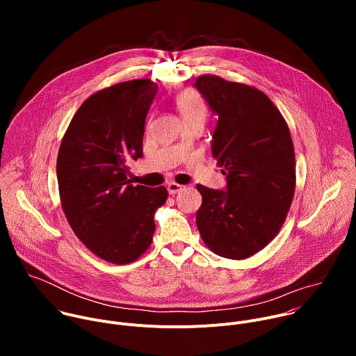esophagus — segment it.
I'll use <instances>...</instances> for the list:
<instances>
[{"label": "esophagus", "instance_id": "34e87169", "mask_svg": "<svg viewBox=\"0 0 356 356\" xmlns=\"http://www.w3.org/2000/svg\"><path fill=\"white\" fill-rule=\"evenodd\" d=\"M181 190H184V186H181V184H179V183L172 181V183L168 184V191H169V194H172V195L180 193Z\"/></svg>", "mask_w": 356, "mask_h": 356}]
</instances>
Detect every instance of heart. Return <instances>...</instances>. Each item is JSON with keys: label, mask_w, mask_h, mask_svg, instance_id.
<instances>
[{"label": "heart", "mask_w": 356, "mask_h": 356, "mask_svg": "<svg viewBox=\"0 0 356 356\" xmlns=\"http://www.w3.org/2000/svg\"><path fill=\"white\" fill-rule=\"evenodd\" d=\"M177 110L184 122L201 120L204 121L207 117V104L204 98L195 90H186L180 92L176 98Z\"/></svg>", "instance_id": "heart-1"}]
</instances>
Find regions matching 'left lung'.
<instances>
[{
    "label": "left lung",
    "mask_w": 356,
    "mask_h": 356,
    "mask_svg": "<svg viewBox=\"0 0 356 356\" xmlns=\"http://www.w3.org/2000/svg\"><path fill=\"white\" fill-rule=\"evenodd\" d=\"M194 86L218 114L211 152L228 181L227 191L197 184V228L216 255L246 259L273 241L291 206L296 156L289 125L257 87L216 74L198 76Z\"/></svg>",
    "instance_id": "8db88e82"
}]
</instances>
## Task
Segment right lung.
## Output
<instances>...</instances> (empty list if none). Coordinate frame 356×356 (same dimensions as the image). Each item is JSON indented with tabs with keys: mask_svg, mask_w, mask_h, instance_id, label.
I'll list each match as a JSON object with an SVG mask.
<instances>
[{
	"mask_svg": "<svg viewBox=\"0 0 356 356\" xmlns=\"http://www.w3.org/2000/svg\"><path fill=\"white\" fill-rule=\"evenodd\" d=\"M158 86L117 83L90 95L72 118L58 154L63 213L76 236L114 265L136 261L156 229L166 187L132 186L128 165L142 156L145 120Z\"/></svg>",
	"mask_w": 356,
	"mask_h": 356,
	"instance_id": "1",
	"label": "right lung"
}]
</instances>
